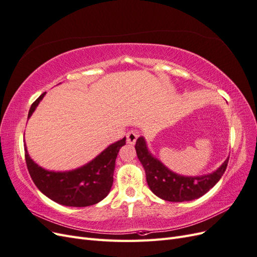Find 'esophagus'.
I'll return each instance as SVG.
<instances>
[{
    "label": "esophagus",
    "mask_w": 257,
    "mask_h": 257,
    "mask_svg": "<svg viewBox=\"0 0 257 257\" xmlns=\"http://www.w3.org/2000/svg\"><path fill=\"white\" fill-rule=\"evenodd\" d=\"M138 136H139L138 131H136V130H132V131H130L128 133L126 134V142H127V144H130V145H134V144H135V142L137 141Z\"/></svg>",
    "instance_id": "34e87169"
}]
</instances>
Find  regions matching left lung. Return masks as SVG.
Segmentation results:
<instances>
[{
  "label": "left lung",
  "mask_w": 257,
  "mask_h": 257,
  "mask_svg": "<svg viewBox=\"0 0 257 257\" xmlns=\"http://www.w3.org/2000/svg\"><path fill=\"white\" fill-rule=\"evenodd\" d=\"M137 157L145 168L147 183L160 198L181 203L199 198L217 183L226 170L228 159L215 172L200 177H184L173 173L153 158L147 148L144 137H139L135 145Z\"/></svg>",
  "instance_id": "8db88e82"
}]
</instances>
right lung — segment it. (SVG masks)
Wrapping results in <instances>:
<instances>
[{
    "label": "right lung",
    "mask_w": 257,
    "mask_h": 257,
    "mask_svg": "<svg viewBox=\"0 0 257 257\" xmlns=\"http://www.w3.org/2000/svg\"><path fill=\"white\" fill-rule=\"evenodd\" d=\"M46 92L30 108L28 118L34 112ZM125 145V137L110 145L87 165L71 172H49L38 166L30 158L27 147L25 157L29 174L44 195L58 204L69 207H88L104 199L113 182L115 159L121 147Z\"/></svg>",
    "instance_id": "add662e5"
}]
</instances>
